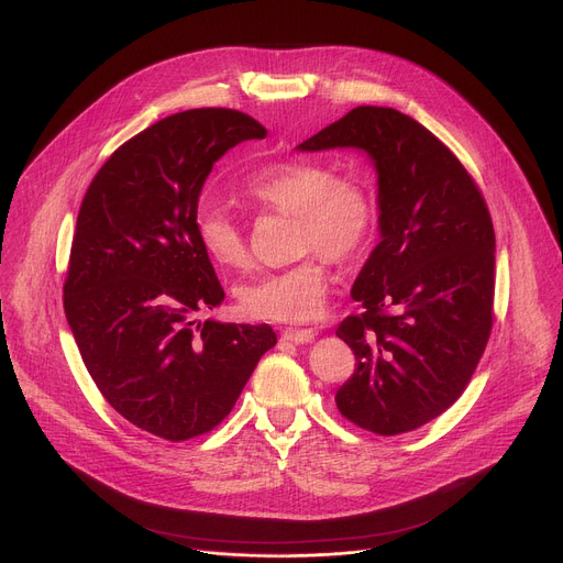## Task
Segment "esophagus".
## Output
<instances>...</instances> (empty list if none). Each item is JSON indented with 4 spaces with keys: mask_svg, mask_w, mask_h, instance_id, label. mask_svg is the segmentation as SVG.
Instances as JSON below:
<instances>
[{
    "mask_svg": "<svg viewBox=\"0 0 563 563\" xmlns=\"http://www.w3.org/2000/svg\"><path fill=\"white\" fill-rule=\"evenodd\" d=\"M284 342H292V344H308L316 340V331L313 329H286L282 333Z\"/></svg>",
    "mask_w": 563,
    "mask_h": 563,
    "instance_id": "obj_1",
    "label": "esophagus"
}]
</instances>
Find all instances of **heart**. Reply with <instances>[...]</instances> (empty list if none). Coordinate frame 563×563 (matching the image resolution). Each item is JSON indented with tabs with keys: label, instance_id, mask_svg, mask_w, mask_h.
Segmentation results:
<instances>
[{
	"label": "heart",
	"instance_id": "obj_1",
	"mask_svg": "<svg viewBox=\"0 0 563 563\" xmlns=\"http://www.w3.org/2000/svg\"><path fill=\"white\" fill-rule=\"evenodd\" d=\"M245 195L279 214L297 217L301 262L247 279L236 288L245 316L255 320L299 324L322 313L329 295L327 257H355L378 223V201L357 174H335L324 161H282L253 174ZM197 236L206 253L225 268L247 264L243 225L219 206L197 212Z\"/></svg>",
	"mask_w": 563,
	"mask_h": 563
}]
</instances>
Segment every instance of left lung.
<instances>
[{
    "label": "left lung",
    "mask_w": 563,
    "mask_h": 563,
    "mask_svg": "<svg viewBox=\"0 0 563 563\" xmlns=\"http://www.w3.org/2000/svg\"><path fill=\"white\" fill-rule=\"evenodd\" d=\"M355 147L378 172L380 243L362 266L360 316L335 331L355 355L338 389L353 424L396 435L450 409L487 346L494 322V228L478 185L413 118L355 107L297 150Z\"/></svg>",
    "instance_id": "left-lung-1"
}]
</instances>
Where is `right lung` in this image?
<instances>
[{
    "mask_svg": "<svg viewBox=\"0 0 563 563\" xmlns=\"http://www.w3.org/2000/svg\"><path fill=\"white\" fill-rule=\"evenodd\" d=\"M266 139L236 109L167 115L120 145L82 199L65 279V313L104 400L132 424L180 443L234 407L268 324L197 322L225 292L197 236L201 187L234 145Z\"/></svg>",
    "mask_w": 563,
    "mask_h": 563,
    "instance_id": "right-lung-1",
    "label": "right lung"
}]
</instances>
